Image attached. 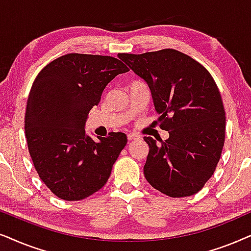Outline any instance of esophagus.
Returning a JSON list of instances; mask_svg holds the SVG:
<instances>
[{
  "label": "esophagus",
  "instance_id": "34e87169",
  "mask_svg": "<svg viewBox=\"0 0 251 251\" xmlns=\"http://www.w3.org/2000/svg\"><path fill=\"white\" fill-rule=\"evenodd\" d=\"M127 139H128V141H133V140H138L139 136L135 135V134H128Z\"/></svg>",
  "mask_w": 251,
  "mask_h": 251
}]
</instances>
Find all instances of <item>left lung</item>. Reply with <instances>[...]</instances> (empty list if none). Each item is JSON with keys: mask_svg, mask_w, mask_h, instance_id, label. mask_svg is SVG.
Masks as SVG:
<instances>
[{"mask_svg": "<svg viewBox=\"0 0 251 251\" xmlns=\"http://www.w3.org/2000/svg\"><path fill=\"white\" fill-rule=\"evenodd\" d=\"M118 57L148 85L160 128L169 139L145 136L149 153L143 173L171 198L196 194L211 178L225 141V110L208 70L175 49Z\"/></svg>", "mask_w": 251, "mask_h": 251, "instance_id": "1", "label": "left lung"}]
</instances>
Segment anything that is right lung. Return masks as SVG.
<instances>
[{
	"mask_svg": "<svg viewBox=\"0 0 251 251\" xmlns=\"http://www.w3.org/2000/svg\"><path fill=\"white\" fill-rule=\"evenodd\" d=\"M127 71L110 56L68 53L33 82L25 113L28 151L40 179L59 199L79 201L108 181L127 136L112 132L95 141L86 122L106 85Z\"/></svg>",
	"mask_w": 251,
	"mask_h": 251,
	"instance_id": "1",
	"label": "right lung"
}]
</instances>
